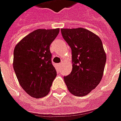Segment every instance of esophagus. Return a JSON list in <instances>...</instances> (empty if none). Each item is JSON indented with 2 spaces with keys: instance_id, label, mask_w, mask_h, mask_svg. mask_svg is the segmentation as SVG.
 I'll return each mask as SVG.
<instances>
[{
  "instance_id": "esophagus-1",
  "label": "esophagus",
  "mask_w": 121,
  "mask_h": 121,
  "mask_svg": "<svg viewBox=\"0 0 121 121\" xmlns=\"http://www.w3.org/2000/svg\"><path fill=\"white\" fill-rule=\"evenodd\" d=\"M58 67H61V63H58Z\"/></svg>"
}]
</instances>
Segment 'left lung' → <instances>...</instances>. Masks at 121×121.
<instances>
[{
  "label": "left lung",
  "mask_w": 121,
  "mask_h": 121,
  "mask_svg": "<svg viewBox=\"0 0 121 121\" xmlns=\"http://www.w3.org/2000/svg\"><path fill=\"white\" fill-rule=\"evenodd\" d=\"M63 39L72 51L73 69L64 76L67 89L75 96H86L100 83L106 56L99 36L83 28L61 29Z\"/></svg>",
  "instance_id": "8db88e82"
}]
</instances>
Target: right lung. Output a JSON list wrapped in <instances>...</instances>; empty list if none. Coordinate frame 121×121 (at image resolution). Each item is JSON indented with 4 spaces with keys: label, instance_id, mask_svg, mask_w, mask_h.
<instances>
[{
    "label": "right lung",
    "instance_id": "1",
    "mask_svg": "<svg viewBox=\"0 0 121 121\" xmlns=\"http://www.w3.org/2000/svg\"><path fill=\"white\" fill-rule=\"evenodd\" d=\"M60 29H37L21 40L13 51V66L21 86L30 96L47 95L56 76L50 45Z\"/></svg>",
    "mask_w": 121,
    "mask_h": 121
}]
</instances>
